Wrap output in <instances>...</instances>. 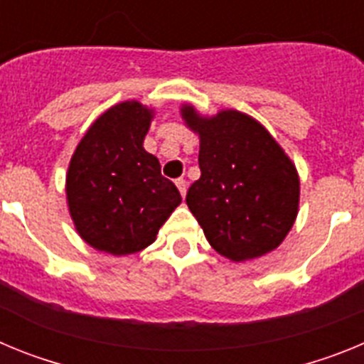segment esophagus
<instances>
[{"label":"esophagus","mask_w":364,"mask_h":364,"mask_svg":"<svg viewBox=\"0 0 364 364\" xmlns=\"http://www.w3.org/2000/svg\"><path fill=\"white\" fill-rule=\"evenodd\" d=\"M175 184H176V188H178L180 195H182V197H186V191H188V182H186L184 178H178Z\"/></svg>","instance_id":"34e87169"}]
</instances>
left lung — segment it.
<instances>
[{
	"mask_svg": "<svg viewBox=\"0 0 364 364\" xmlns=\"http://www.w3.org/2000/svg\"><path fill=\"white\" fill-rule=\"evenodd\" d=\"M182 117L200 136V178L186 202L208 242L235 262L275 250L297 217L299 176L291 160L244 112L202 118L186 105Z\"/></svg>",
	"mask_w": 364,
	"mask_h": 364,
	"instance_id": "left-lung-1",
	"label": "left lung"
}]
</instances>
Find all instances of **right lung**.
<instances>
[{"instance_id": "1", "label": "right lung", "mask_w": 364, "mask_h": 364, "mask_svg": "<svg viewBox=\"0 0 364 364\" xmlns=\"http://www.w3.org/2000/svg\"><path fill=\"white\" fill-rule=\"evenodd\" d=\"M153 111L124 102L105 111L70 159L67 200L87 244L111 255L149 246L180 204L178 189L144 149Z\"/></svg>"}]
</instances>
